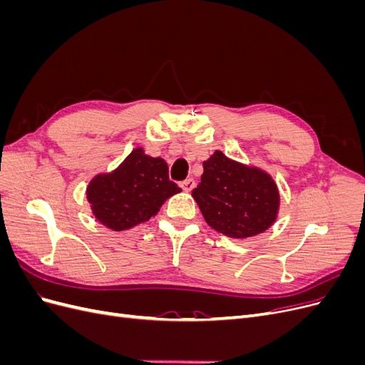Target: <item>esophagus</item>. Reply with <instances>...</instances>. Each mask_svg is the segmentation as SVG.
Listing matches in <instances>:
<instances>
[{
	"label": "esophagus",
	"instance_id": "34e87169",
	"mask_svg": "<svg viewBox=\"0 0 365 365\" xmlns=\"http://www.w3.org/2000/svg\"><path fill=\"white\" fill-rule=\"evenodd\" d=\"M180 185H181V189H182L184 192H192V190L195 189L196 182H195V180H193V178H187V180H185V181H182Z\"/></svg>",
	"mask_w": 365,
	"mask_h": 365
}]
</instances>
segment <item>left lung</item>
Listing matches in <instances>:
<instances>
[{"instance_id": "8db88e82", "label": "left lung", "mask_w": 365, "mask_h": 365, "mask_svg": "<svg viewBox=\"0 0 365 365\" xmlns=\"http://www.w3.org/2000/svg\"><path fill=\"white\" fill-rule=\"evenodd\" d=\"M205 222L233 239L268 230L277 217L280 195L271 176L216 150L204 161L200 185L192 192Z\"/></svg>"}]
</instances>
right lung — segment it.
<instances>
[{
    "label": "right lung",
    "instance_id": "right-lung-1",
    "mask_svg": "<svg viewBox=\"0 0 365 365\" xmlns=\"http://www.w3.org/2000/svg\"><path fill=\"white\" fill-rule=\"evenodd\" d=\"M180 192L169 180L168 163L138 148L114 172L97 175L88 185L86 197L98 222L123 231L155 216L164 201Z\"/></svg>",
    "mask_w": 365,
    "mask_h": 365
}]
</instances>
